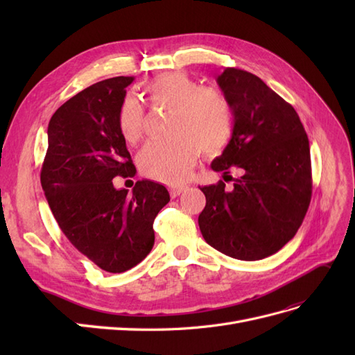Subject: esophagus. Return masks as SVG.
Wrapping results in <instances>:
<instances>
[{
	"label": "esophagus",
	"mask_w": 355,
	"mask_h": 355,
	"mask_svg": "<svg viewBox=\"0 0 355 355\" xmlns=\"http://www.w3.org/2000/svg\"><path fill=\"white\" fill-rule=\"evenodd\" d=\"M187 189V185H184V184H179V185H171L170 187V196L171 197H178V196H180L182 192H184Z\"/></svg>",
	"instance_id": "1"
}]
</instances>
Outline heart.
Here are the masks:
<instances>
[{
    "mask_svg": "<svg viewBox=\"0 0 355 355\" xmlns=\"http://www.w3.org/2000/svg\"><path fill=\"white\" fill-rule=\"evenodd\" d=\"M154 106H170L167 137L149 142L139 154V167L148 178L164 182L184 180L194 166L198 151L218 154L232 135V111L227 98L214 87L200 85L187 72L157 75L145 85ZM116 125L128 144L141 141L145 108L127 94L118 106Z\"/></svg>",
    "mask_w": 355,
    "mask_h": 355,
    "instance_id": "1",
    "label": "heart"
}]
</instances>
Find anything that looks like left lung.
<instances>
[{
	"mask_svg": "<svg viewBox=\"0 0 355 355\" xmlns=\"http://www.w3.org/2000/svg\"><path fill=\"white\" fill-rule=\"evenodd\" d=\"M216 81L231 106L234 127L211 168L223 176L239 169V176L228 177L231 187L219 180L200 188L206 196L200 231L220 253L259 261L295 237L309 207L308 136L293 106L256 75L225 68Z\"/></svg>",
	"mask_w": 355,
	"mask_h": 355,
	"instance_id": "obj_1",
	"label": "left lung"
}]
</instances>
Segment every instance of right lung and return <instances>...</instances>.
I'll use <instances>...</instances> for the list:
<instances>
[{
    "instance_id": "right-lung-1",
    "label": "right lung",
    "mask_w": 355,
    "mask_h": 355,
    "mask_svg": "<svg viewBox=\"0 0 355 355\" xmlns=\"http://www.w3.org/2000/svg\"><path fill=\"white\" fill-rule=\"evenodd\" d=\"M133 77L96 83L67 101L49 123L41 187L71 244L106 272H124L154 245L153 223L170 201L164 185L137 180L115 189V176L136 167L116 125L118 106Z\"/></svg>"
}]
</instances>
